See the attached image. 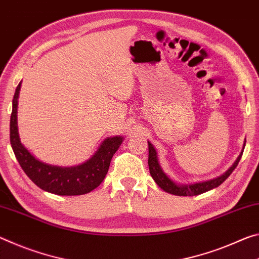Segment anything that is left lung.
Here are the masks:
<instances>
[{
    "label": "left lung",
    "instance_id": "8db88e82",
    "mask_svg": "<svg viewBox=\"0 0 259 259\" xmlns=\"http://www.w3.org/2000/svg\"><path fill=\"white\" fill-rule=\"evenodd\" d=\"M148 147H149V157H148V165H149V171L152 177V179L155 180L156 184H157L160 188H162L164 192L178 195V196H194V195H200L207 192V190H211L215 187H218L219 185H222L224 181H225L228 177L231 176V173L234 171L235 167L239 164L241 157H242V152H241L239 157L236 158L234 164L227 169V171L224 173L223 176H220L215 179L204 181V182H197V184L193 185H178L175 181L165 175L163 168L160 167L158 163V157H157V151L154 148V146L148 141ZM244 149V145H243Z\"/></svg>",
    "mask_w": 259,
    "mask_h": 259
}]
</instances>
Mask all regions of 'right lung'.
I'll return each mask as SVG.
<instances>
[{
  "mask_svg": "<svg viewBox=\"0 0 259 259\" xmlns=\"http://www.w3.org/2000/svg\"><path fill=\"white\" fill-rule=\"evenodd\" d=\"M22 81L16 88L10 118V143L20 166L37 187L56 195H83L99 187L104 180L112 156L122 142L121 137L105 139L92 157L78 166L62 167L41 162L20 142L17 124V107Z\"/></svg>",
  "mask_w": 259,
  "mask_h": 259,
  "instance_id": "1",
  "label": "right lung"
}]
</instances>
